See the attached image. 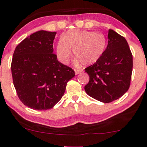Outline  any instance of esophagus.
Segmentation results:
<instances>
[{"label": "esophagus", "mask_w": 147, "mask_h": 147, "mask_svg": "<svg viewBox=\"0 0 147 147\" xmlns=\"http://www.w3.org/2000/svg\"><path fill=\"white\" fill-rule=\"evenodd\" d=\"M81 72H82L81 70H79V69H75V72L76 75H78V74H80Z\"/></svg>", "instance_id": "1"}]
</instances>
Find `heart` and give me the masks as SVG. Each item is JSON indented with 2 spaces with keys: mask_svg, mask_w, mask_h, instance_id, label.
Here are the masks:
<instances>
[{
  "mask_svg": "<svg viewBox=\"0 0 147 147\" xmlns=\"http://www.w3.org/2000/svg\"><path fill=\"white\" fill-rule=\"evenodd\" d=\"M106 45L107 39L102 33L75 29L69 30L59 38L56 54L62 63L67 64L73 49L76 63L92 65L102 56Z\"/></svg>",
  "mask_w": 147,
  "mask_h": 147,
  "instance_id": "b5f03b06",
  "label": "heart"
}]
</instances>
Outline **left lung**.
Listing matches in <instances>:
<instances>
[{
    "label": "left lung",
    "instance_id": "left-lung-1",
    "mask_svg": "<svg viewBox=\"0 0 147 147\" xmlns=\"http://www.w3.org/2000/svg\"><path fill=\"white\" fill-rule=\"evenodd\" d=\"M133 71V55L123 36L109 30L108 45L97 62L85 68L89 82L84 86L89 96L102 102H111L128 90Z\"/></svg>",
    "mask_w": 147,
    "mask_h": 147
}]
</instances>
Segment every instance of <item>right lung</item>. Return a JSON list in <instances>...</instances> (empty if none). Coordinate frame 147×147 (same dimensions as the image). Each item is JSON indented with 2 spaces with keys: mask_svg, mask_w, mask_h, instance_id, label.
<instances>
[{
  "mask_svg": "<svg viewBox=\"0 0 147 147\" xmlns=\"http://www.w3.org/2000/svg\"><path fill=\"white\" fill-rule=\"evenodd\" d=\"M56 32L39 30L16 47L11 63L17 96L35 110L51 109L61 99L75 71L57 60L53 42Z\"/></svg>",
  "mask_w": 147,
  "mask_h": 147,
  "instance_id": "1",
  "label": "right lung"
}]
</instances>
